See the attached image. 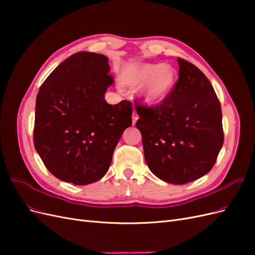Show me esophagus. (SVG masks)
<instances>
[{
  "instance_id": "1",
  "label": "esophagus",
  "mask_w": 255,
  "mask_h": 255,
  "mask_svg": "<svg viewBox=\"0 0 255 255\" xmlns=\"http://www.w3.org/2000/svg\"><path fill=\"white\" fill-rule=\"evenodd\" d=\"M133 125H135V123H136V121H137V119H138V115L136 114V112H134L133 113Z\"/></svg>"
}]
</instances>
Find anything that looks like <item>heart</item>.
Returning <instances> with one entry per match:
<instances>
[{"mask_svg": "<svg viewBox=\"0 0 255 255\" xmlns=\"http://www.w3.org/2000/svg\"><path fill=\"white\" fill-rule=\"evenodd\" d=\"M122 81L129 87L144 84L141 96L146 103L154 104L164 100L173 88L176 70L168 64H142L123 72Z\"/></svg>", "mask_w": 255, "mask_h": 255, "instance_id": "obj_1", "label": "heart"}]
</instances>
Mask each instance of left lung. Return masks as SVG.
<instances>
[{"label":"left lung","instance_id":"8db88e82","mask_svg":"<svg viewBox=\"0 0 255 255\" xmlns=\"http://www.w3.org/2000/svg\"><path fill=\"white\" fill-rule=\"evenodd\" d=\"M179 80L158 104L135 100L146 165L160 180L186 184L211 171L223 144L222 113L204 73L181 57Z\"/></svg>","mask_w":255,"mask_h":255}]
</instances>
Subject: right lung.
<instances>
[{
	"label": "right lung",
	"mask_w": 255,
	"mask_h": 255,
	"mask_svg": "<svg viewBox=\"0 0 255 255\" xmlns=\"http://www.w3.org/2000/svg\"><path fill=\"white\" fill-rule=\"evenodd\" d=\"M109 58L79 52L57 66L36 99L34 145L57 179L87 185L103 177L122 133L132 126V103L104 100L114 83Z\"/></svg>",
	"instance_id": "right-lung-1"
}]
</instances>
